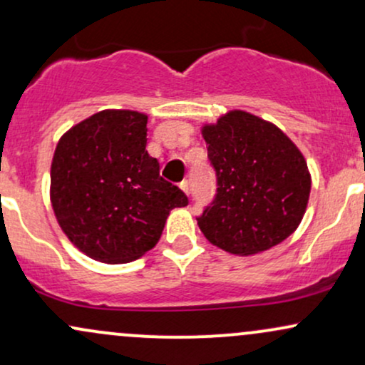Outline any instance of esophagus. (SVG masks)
<instances>
[{
    "label": "esophagus",
    "mask_w": 365,
    "mask_h": 365,
    "mask_svg": "<svg viewBox=\"0 0 365 365\" xmlns=\"http://www.w3.org/2000/svg\"><path fill=\"white\" fill-rule=\"evenodd\" d=\"M180 188H182L185 194H190V182H188V180H182V182H180Z\"/></svg>",
    "instance_id": "1"
}]
</instances>
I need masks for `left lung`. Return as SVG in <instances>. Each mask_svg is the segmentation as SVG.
<instances>
[{"mask_svg":"<svg viewBox=\"0 0 365 365\" xmlns=\"http://www.w3.org/2000/svg\"><path fill=\"white\" fill-rule=\"evenodd\" d=\"M216 171V195L197 217L210 243L235 255L265 252L299 226L311 177L279 127L235 110L202 129Z\"/></svg>","mask_w":365,"mask_h":365,"instance_id":"left-lung-1","label":"left lung"}]
</instances>
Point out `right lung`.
<instances>
[{
	"mask_svg": "<svg viewBox=\"0 0 365 365\" xmlns=\"http://www.w3.org/2000/svg\"><path fill=\"white\" fill-rule=\"evenodd\" d=\"M148 117L103 110L69 129L51 168L52 209L88 257L127 263L151 250L175 207L188 197L160 175L146 151Z\"/></svg>",
	"mask_w": 365,
	"mask_h": 365,
	"instance_id": "right-lung-1",
	"label": "right lung"
}]
</instances>
